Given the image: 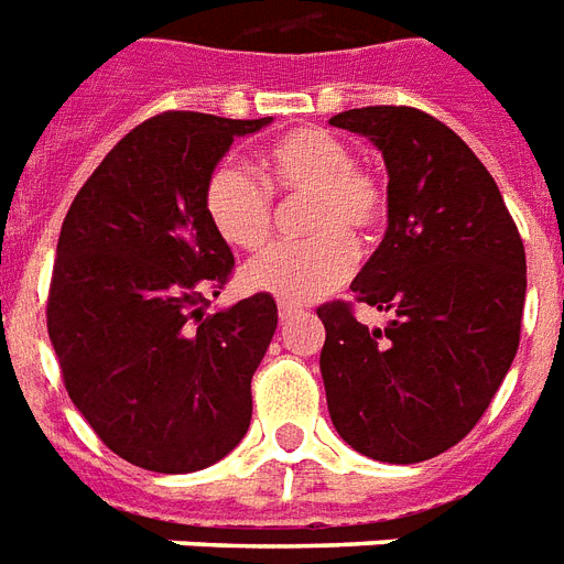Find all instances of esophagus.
Returning <instances> with one entry per match:
<instances>
[{"label": "esophagus", "mask_w": 564, "mask_h": 564, "mask_svg": "<svg viewBox=\"0 0 564 564\" xmlns=\"http://www.w3.org/2000/svg\"><path fill=\"white\" fill-rule=\"evenodd\" d=\"M301 313H304V310L295 307V304H286V301H281V304H278V316H281V322H290V318L301 316Z\"/></svg>", "instance_id": "esophagus-1"}]
</instances>
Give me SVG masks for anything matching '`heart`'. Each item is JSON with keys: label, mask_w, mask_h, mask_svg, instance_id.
I'll return each instance as SVG.
<instances>
[{"label": "heart", "mask_w": 564, "mask_h": 564, "mask_svg": "<svg viewBox=\"0 0 564 564\" xmlns=\"http://www.w3.org/2000/svg\"><path fill=\"white\" fill-rule=\"evenodd\" d=\"M263 178L225 158L204 181V210L225 242L263 246L274 225V196L307 198L299 242H274L246 263V286L286 304H307L343 286L357 265L354 237L386 219L389 195L380 172L354 158L351 145L325 128H299L265 152Z\"/></svg>", "instance_id": "1"}]
</instances>
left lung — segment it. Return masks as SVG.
I'll use <instances>...</instances> for the list:
<instances>
[{
    "label": "left lung",
    "mask_w": 564,
    "mask_h": 564,
    "mask_svg": "<svg viewBox=\"0 0 564 564\" xmlns=\"http://www.w3.org/2000/svg\"><path fill=\"white\" fill-rule=\"evenodd\" d=\"M330 126L369 137L389 170V228L327 301L322 377L336 433L380 463L410 465L463 442L489 410L521 343L527 257L480 158L419 108L371 105ZM357 303L393 322L369 332Z\"/></svg>",
    "instance_id": "8db88e82"
}]
</instances>
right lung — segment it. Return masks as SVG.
<instances>
[{
    "label": "right lung",
    "instance_id": "1",
    "mask_svg": "<svg viewBox=\"0 0 564 564\" xmlns=\"http://www.w3.org/2000/svg\"><path fill=\"white\" fill-rule=\"evenodd\" d=\"M263 119L166 110L131 128L66 210L46 299L61 377L96 436L145 471L219 463L251 421V375L278 327L257 292L207 313L234 254L204 181Z\"/></svg>",
    "mask_w": 564,
    "mask_h": 564
}]
</instances>
